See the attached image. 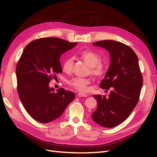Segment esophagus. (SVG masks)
Wrapping results in <instances>:
<instances>
[{
    "mask_svg": "<svg viewBox=\"0 0 157 157\" xmlns=\"http://www.w3.org/2000/svg\"><path fill=\"white\" fill-rule=\"evenodd\" d=\"M78 96L79 97H87V94H84V93H82V92H78Z\"/></svg>",
    "mask_w": 157,
    "mask_h": 157,
    "instance_id": "1",
    "label": "esophagus"
}]
</instances>
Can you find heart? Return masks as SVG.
Masks as SVG:
<instances>
[{
	"label": "heart",
	"mask_w": 157,
	"mask_h": 157,
	"mask_svg": "<svg viewBox=\"0 0 157 157\" xmlns=\"http://www.w3.org/2000/svg\"><path fill=\"white\" fill-rule=\"evenodd\" d=\"M81 59H82L86 64L90 67L91 73L96 78H102L106 72V66L102 65L101 62V57L96 52L90 51H83L80 53ZM73 65V59L72 57H67L63 63V71L69 73L71 71ZM90 83L89 78H74L67 82V84L75 88L77 90L85 92L88 90V85Z\"/></svg>",
	"instance_id": "heart-1"
}]
</instances>
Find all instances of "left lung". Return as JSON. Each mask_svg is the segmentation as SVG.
I'll use <instances>...</instances> for the list:
<instances>
[{"mask_svg": "<svg viewBox=\"0 0 157 157\" xmlns=\"http://www.w3.org/2000/svg\"><path fill=\"white\" fill-rule=\"evenodd\" d=\"M94 46L109 52L111 63L100 87L110 90L109 97L94 95L97 109L92 118L105 128L121 124L131 114L139 101L143 84L138 56L134 51L123 43L114 40L98 41Z\"/></svg>", "mask_w": 157, "mask_h": 157, "instance_id": "8db88e82", "label": "left lung"}]
</instances>
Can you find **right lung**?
<instances>
[{
	"label": "right lung",
	"instance_id": "add662e5",
	"mask_svg": "<svg viewBox=\"0 0 157 157\" xmlns=\"http://www.w3.org/2000/svg\"><path fill=\"white\" fill-rule=\"evenodd\" d=\"M77 45L58 38H43L25 46L16 67L17 92L23 106L33 119L45 123L61 116L75 98L74 93L49 87L62 72L60 57Z\"/></svg>",
	"mask_w": 157,
	"mask_h": 157
}]
</instances>
